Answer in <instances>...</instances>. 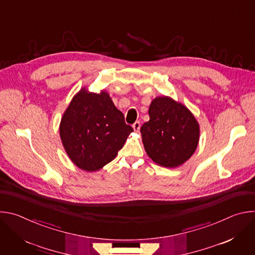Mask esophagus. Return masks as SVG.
I'll return each instance as SVG.
<instances>
[{"mask_svg": "<svg viewBox=\"0 0 255 255\" xmlns=\"http://www.w3.org/2000/svg\"><path fill=\"white\" fill-rule=\"evenodd\" d=\"M140 122L139 121H136L133 125H132V127H133V129H134V131H136V132H138L139 130H140Z\"/></svg>", "mask_w": 255, "mask_h": 255, "instance_id": "34e87169", "label": "esophagus"}]
</instances>
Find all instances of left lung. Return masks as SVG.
I'll return each instance as SVG.
<instances>
[{"instance_id":"left-lung-1","label":"left lung","mask_w":255,"mask_h":255,"mask_svg":"<svg viewBox=\"0 0 255 255\" xmlns=\"http://www.w3.org/2000/svg\"><path fill=\"white\" fill-rule=\"evenodd\" d=\"M149 121L141 129L147 155L163 167H177L195 152L199 123L189 109L169 97H157L149 106Z\"/></svg>"}]
</instances>
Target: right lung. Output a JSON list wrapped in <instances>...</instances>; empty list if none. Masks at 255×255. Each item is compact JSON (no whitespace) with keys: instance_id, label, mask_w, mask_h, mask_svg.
Returning <instances> with one entry per match:
<instances>
[{"instance_id":"1","label":"right lung","mask_w":255,"mask_h":255,"mask_svg":"<svg viewBox=\"0 0 255 255\" xmlns=\"http://www.w3.org/2000/svg\"><path fill=\"white\" fill-rule=\"evenodd\" d=\"M132 131L107 92L90 93L86 88L72 98L59 125L68 157L86 171L112 161Z\"/></svg>"}]
</instances>
